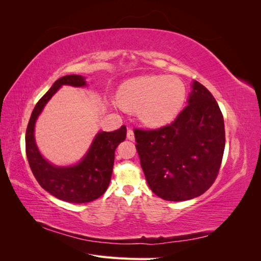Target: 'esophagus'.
<instances>
[{"mask_svg":"<svg viewBox=\"0 0 261 261\" xmlns=\"http://www.w3.org/2000/svg\"><path fill=\"white\" fill-rule=\"evenodd\" d=\"M127 138H128L129 140H134V138H135V135H134V132H133V129H130V128L127 129Z\"/></svg>","mask_w":261,"mask_h":261,"instance_id":"esophagus-1","label":"esophagus"}]
</instances>
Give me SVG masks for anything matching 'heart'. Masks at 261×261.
<instances>
[{
	"instance_id": "b5f03b06",
	"label": "heart",
	"mask_w": 261,
	"mask_h": 261,
	"mask_svg": "<svg viewBox=\"0 0 261 261\" xmlns=\"http://www.w3.org/2000/svg\"><path fill=\"white\" fill-rule=\"evenodd\" d=\"M186 88L176 77L143 76L125 82L118 101L127 109H137L141 122L162 126L174 118L184 103Z\"/></svg>"
}]
</instances>
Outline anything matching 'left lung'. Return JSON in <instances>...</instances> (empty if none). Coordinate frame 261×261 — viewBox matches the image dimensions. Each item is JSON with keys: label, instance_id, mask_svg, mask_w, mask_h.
<instances>
[{"label": "left lung", "instance_id": "8db88e82", "mask_svg": "<svg viewBox=\"0 0 261 261\" xmlns=\"http://www.w3.org/2000/svg\"><path fill=\"white\" fill-rule=\"evenodd\" d=\"M188 105L171 124L135 133L136 149L150 189L160 198H195L215 183L222 162V112L210 91L193 83Z\"/></svg>", "mask_w": 261, "mask_h": 261}]
</instances>
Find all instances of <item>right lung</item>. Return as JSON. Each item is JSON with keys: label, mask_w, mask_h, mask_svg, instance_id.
Masks as SVG:
<instances>
[{"label": "right lung", "mask_w": 261, "mask_h": 261, "mask_svg": "<svg viewBox=\"0 0 261 261\" xmlns=\"http://www.w3.org/2000/svg\"><path fill=\"white\" fill-rule=\"evenodd\" d=\"M63 85L82 87L86 77L63 76L37 102L26 130V154L29 167L40 186L57 198L67 202L84 203L105 194L112 176L115 149L126 138V126L114 132H100L84 159L74 167L58 168L45 161L35 143V123L42 109Z\"/></svg>", "instance_id": "add662e5"}]
</instances>
